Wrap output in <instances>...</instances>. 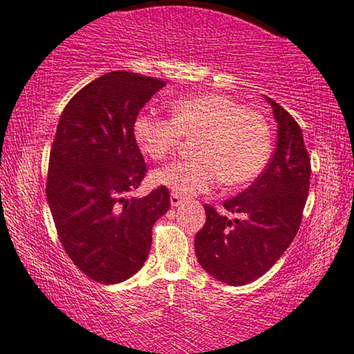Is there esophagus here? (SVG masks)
I'll return each instance as SVG.
<instances>
[{
	"mask_svg": "<svg viewBox=\"0 0 354 354\" xmlns=\"http://www.w3.org/2000/svg\"><path fill=\"white\" fill-rule=\"evenodd\" d=\"M182 203H183V198L180 194L171 193V205H172V207H178V205H180Z\"/></svg>",
	"mask_w": 354,
	"mask_h": 354,
	"instance_id": "1",
	"label": "esophagus"
}]
</instances>
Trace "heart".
<instances>
[{
    "label": "heart",
    "instance_id": "heart-1",
    "mask_svg": "<svg viewBox=\"0 0 354 354\" xmlns=\"http://www.w3.org/2000/svg\"><path fill=\"white\" fill-rule=\"evenodd\" d=\"M133 134L139 150L151 160H165L183 138H196V156L172 161L151 176L155 183L183 196L205 192L220 178L227 187L253 182L272 150L266 118L220 93L178 97L171 106V118L145 109L136 117Z\"/></svg>",
    "mask_w": 354,
    "mask_h": 354
}]
</instances>
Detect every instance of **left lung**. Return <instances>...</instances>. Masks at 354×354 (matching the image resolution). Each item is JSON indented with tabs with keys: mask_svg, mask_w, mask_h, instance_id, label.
Masks as SVG:
<instances>
[{
	"mask_svg": "<svg viewBox=\"0 0 354 354\" xmlns=\"http://www.w3.org/2000/svg\"><path fill=\"white\" fill-rule=\"evenodd\" d=\"M279 124L277 149L250 187L221 205L205 204V225L194 237L199 264L223 283L239 286L264 275L296 237L310 188V155L297 122L268 97Z\"/></svg>",
	"mask_w": 354,
	"mask_h": 354,
	"instance_id": "left-lung-1",
	"label": "left lung"
}]
</instances>
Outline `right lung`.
<instances>
[{"instance_id": "add662e5", "label": "right lung", "mask_w": 354, "mask_h": 354, "mask_svg": "<svg viewBox=\"0 0 354 354\" xmlns=\"http://www.w3.org/2000/svg\"><path fill=\"white\" fill-rule=\"evenodd\" d=\"M165 80L113 71L79 90L62 112L48 158L46 194L59 242L97 283L142 268L151 227L169 210V189L128 198L147 174L133 124Z\"/></svg>"}]
</instances>
